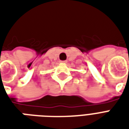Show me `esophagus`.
<instances>
[{
    "label": "esophagus",
    "mask_w": 129,
    "mask_h": 129,
    "mask_svg": "<svg viewBox=\"0 0 129 129\" xmlns=\"http://www.w3.org/2000/svg\"><path fill=\"white\" fill-rule=\"evenodd\" d=\"M61 63H67V61H61Z\"/></svg>",
    "instance_id": "esophagus-1"
}]
</instances>
